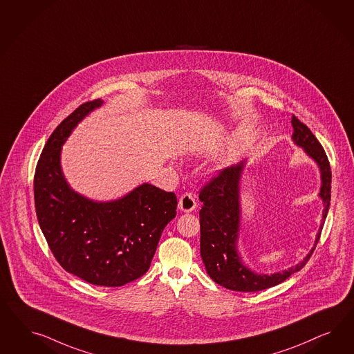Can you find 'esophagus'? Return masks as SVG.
Returning <instances> with one entry per match:
<instances>
[{
    "instance_id": "1",
    "label": "esophagus",
    "mask_w": 354,
    "mask_h": 354,
    "mask_svg": "<svg viewBox=\"0 0 354 354\" xmlns=\"http://www.w3.org/2000/svg\"><path fill=\"white\" fill-rule=\"evenodd\" d=\"M196 200L191 193H184L179 198V209L184 213H191L196 209Z\"/></svg>"
}]
</instances>
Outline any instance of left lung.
Wrapping results in <instances>:
<instances>
[{
  "instance_id": "8db88e82",
  "label": "left lung",
  "mask_w": 354,
  "mask_h": 354,
  "mask_svg": "<svg viewBox=\"0 0 354 354\" xmlns=\"http://www.w3.org/2000/svg\"><path fill=\"white\" fill-rule=\"evenodd\" d=\"M290 123L293 127V142L317 163L321 172L319 197L323 201V216L314 245L299 263L279 272L258 274L245 266L237 250V241L241 223L240 182L247 160L227 167L219 172L216 178H213L212 182L206 184L200 192V201L203 203L200 210L201 258L207 275L227 290L257 292L278 286L306 265L319 240L322 227L330 209L331 167L324 149L308 126L295 115Z\"/></svg>"
}]
</instances>
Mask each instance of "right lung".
Listing matches in <instances>:
<instances>
[{"mask_svg": "<svg viewBox=\"0 0 354 354\" xmlns=\"http://www.w3.org/2000/svg\"><path fill=\"white\" fill-rule=\"evenodd\" d=\"M102 104L80 105L54 129L35 171V207L48 245L67 272L95 286L122 287L148 271L178 201L175 193L149 183L113 201L91 200L70 187L61 166L62 145Z\"/></svg>", "mask_w": 354, "mask_h": 354, "instance_id": "1", "label": "right lung"}]
</instances>
